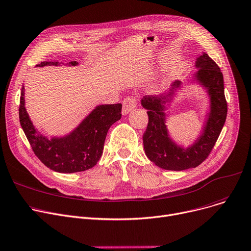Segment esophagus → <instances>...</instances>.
<instances>
[{"label": "esophagus", "mask_w": 251, "mask_h": 251, "mask_svg": "<svg viewBox=\"0 0 251 251\" xmlns=\"http://www.w3.org/2000/svg\"><path fill=\"white\" fill-rule=\"evenodd\" d=\"M137 102L134 97H126L123 101V114H127L136 108Z\"/></svg>", "instance_id": "1"}]
</instances>
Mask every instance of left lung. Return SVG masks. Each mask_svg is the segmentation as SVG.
Masks as SVG:
<instances>
[{
  "instance_id": "left-lung-1",
  "label": "left lung",
  "mask_w": 251,
  "mask_h": 251,
  "mask_svg": "<svg viewBox=\"0 0 251 251\" xmlns=\"http://www.w3.org/2000/svg\"><path fill=\"white\" fill-rule=\"evenodd\" d=\"M197 73L190 83H197L207 92L210 110L207 113L201 134L188 147L176 143L166 126L167 105L176 92L181 89V82L175 81L169 89L160 95H147L141 100L147 109L149 123L143 136L145 153L158 167L165 170L181 171L199 166L209 156L222 130L227 116V102L224 94L223 74L218 65L201 52L196 61Z\"/></svg>"
}]
</instances>
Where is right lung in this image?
<instances>
[{
    "mask_svg": "<svg viewBox=\"0 0 251 251\" xmlns=\"http://www.w3.org/2000/svg\"><path fill=\"white\" fill-rule=\"evenodd\" d=\"M68 66H78L70 62ZM61 66L58 62H42L36 67ZM22 86L19 107L20 125L34 154L50 169L60 173L81 172L92 168L100 159L109 127L122 119V104L96 106L70 134L48 138L36 129L25 108Z\"/></svg>",
    "mask_w": 251,
    "mask_h": 251,
    "instance_id": "obj_1",
    "label": "right lung"
}]
</instances>
